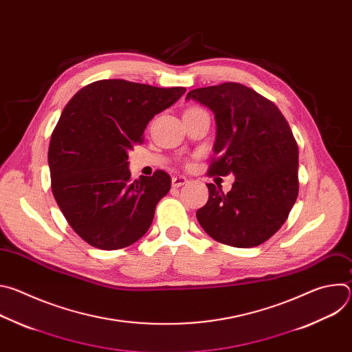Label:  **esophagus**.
Instances as JSON below:
<instances>
[{
    "label": "esophagus",
    "instance_id": "1",
    "mask_svg": "<svg viewBox=\"0 0 352 352\" xmlns=\"http://www.w3.org/2000/svg\"><path fill=\"white\" fill-rule=\"evenodd\" d=\"M186 182H188V179H186L185 177H182V175H175V177H173V179H171V184H173L174 188H179V186H182V185L186 184Z\"/></svg>",
    "mask_w": 352,
    "mask_h": 352
}]
</instances>
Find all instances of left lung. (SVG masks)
<instances>
[{"mask_svg":"<svg viewBox=\"0 0 352 352\" xmlns=\"http://www.w3.org/2000/svg\"><path fill=\"white\" fill-rule=\"evenodd\" d=\"M186 100L213 111L217 159L209 174H234L230 192L208 184V204L196 212L216 241L252 248L274 235L298 196V146L274 103L250 87L227 82L190 90Z\"/></svg>","mask_w":352,"mask_h":352,"instance_id":"obj_1","label":"left lung"}]
</instances>
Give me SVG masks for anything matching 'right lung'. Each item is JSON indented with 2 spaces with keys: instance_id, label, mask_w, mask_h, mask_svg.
<instances>
[{
  "instance_id": "add662e5",
  "label": "right lung",
  "mask_w": 352,
  "mask_h": 352,
  "mask_svg": "<svg viewBox=\"0 0 352 352\" xmlns=\"http://www.w3.org/2000/svg\"><path fill=\"white\" fill-rule=\"evenodd\" d=\"M185 91L103 79L82 87L65 106L48 147L52 189L67 221L89 245L121 249L148 230L171 178L157 170L132 181L128 152L143 142L148 121Z\"/></svg>"
}]
</instances>
